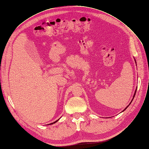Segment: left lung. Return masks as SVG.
Returning <instances> with one entry per match:
<instances>
[{
    "label": "left lung",
    "mask_w": 149,
    "mask_h": 149,
    "mask_svg": "<svg viewBox=\"0 0 149 149\" xmlns=\"http://www.w3.org/2000/svg\"><path fill=\"white\" fill-rule=\"evenodd\" d=\"M135 62H136V60H135ZM136 64H137V63H136ZM137 88H136V91H135V93H134V96H133V97H132V100H131V101H130V103H129V105H128V106H127V107H125V109H124V110H123V111H125V109H127V107H129V105H130V104H131V102H132V101H133V100H134V97H135V95H136V91H137Z\"/></svg>",
    "instance_id": "obj_1"
}]
</instances>
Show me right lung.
Wrapping results in <instances>:
<instances>
[{
	"instance_id": "obj_1",
	"label": "right lung",
	"mask_w": 149,
	"mask_h": 149,
	"mask_svg": "<svg viewBox=\"0 0 149 149\" xmlns=\"http://www.w3.org/2000/svg\"><path fill=\"white\" fill-rule=\"evenodd\" d=\"M59 119H58L57 120H56V121H55V122H54V123H51V124H48V125H51V124H55V123H56V122H57V121H58V120H59Z\"/></svg>"
}]
</instances>
